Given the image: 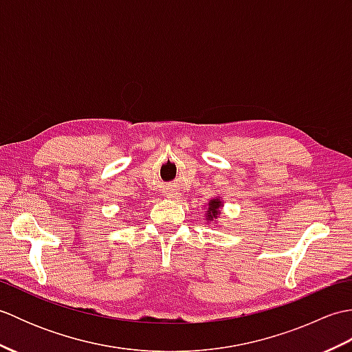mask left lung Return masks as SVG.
Segmentation results:
<instances>
[{"label": "left lung", "instance_id": "8db88e82", "mask_svg": "<svg viewBox=\"0 0 352 352\" xmlns=\"http://www.w3.org/2000/svg\"><path fill=\"white\" fill-rule=\"evenodd\" d=\"M219 207H221V201L219 199H212L210 203H208V221L212 218H218V213H219Z\"/></svg>", "mask_w": 352, "mask_h": 352}]
</instances>
